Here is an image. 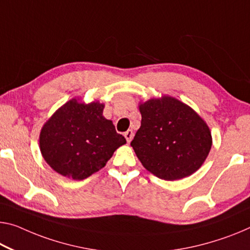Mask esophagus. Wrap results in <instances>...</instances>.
I'll return each instance as SVG.
<instances>
[{
    "label": "esophagus",
    "instance_id": "esophagus-1",
    "mask_svg": "<svg viewBox=\"0 0 250 250\" xmlns=\"http://www.w3.org/2000/svg\"><path fill=\"white\" fill-rule=\"evenodd\" d=\"M124 136H125V138H126V141L129 142L132 141V138H133V136H134V133H133V130L132 129H128V130H126V132L124 133Z\"/></svg>",
    "mask_w": 250,
    "mask_h": 250
}]
</instances>
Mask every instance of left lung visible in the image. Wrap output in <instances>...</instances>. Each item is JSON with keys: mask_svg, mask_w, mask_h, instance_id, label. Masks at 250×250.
I'll return each instance as SVG.
<instances>
[{"mask_svg": "<svg viewBox=\"0 0 250 250\" xmlns=\"http://www.w3.org/2000/svg\"><path fill=\"white\" fill-rule=\"evenodd\" d=\"M141 127L130 146L147 171L173 181L191 175L208 156L212 138L205 121L173 97L141 104Z\"/></svg>", "mask_w": 250, "mask_h": 250, "instance_id": "obj_1", "label": "left lung"}]
</instances>
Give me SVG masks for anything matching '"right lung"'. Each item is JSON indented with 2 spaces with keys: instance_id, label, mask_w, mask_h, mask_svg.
<instances>
[{
  "instance_id": "obj_1",
  "label": "right lung",
  "mask_w": 250,
  "mask_h": 250,
  "mask_svg": "<svg viewBox=\"0 0 250 250\" xmlns=\"http://www.w3.org/2000/svg\"><path fill=\"white\" fill-rule=\"evenodd\" d=\"M104 105L71 99L52 115L40 133L42 156L59 174L83 180L101 170L126 143L112 121L103 116Z\"/></svg>"
}]
</instances>
